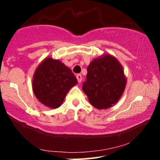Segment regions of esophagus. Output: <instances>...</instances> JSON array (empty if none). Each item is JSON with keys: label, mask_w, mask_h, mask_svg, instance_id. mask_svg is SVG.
<instances>
[{"label": "esophagus", "mask_w": 160, "mask_h": 160, "mask_svg": "<svg viewBox=\"0 0 160 160\" xmlns=\"http://www.w3.org/2000/svg\"><path fill=\"white\" fill-rule=\"evenodd\" d=\"M77 79H78V82H81V81H82V75L81 74H78L77 75Z\"/></svg>", "instance_id": "esophagus-1"}]
</instances>
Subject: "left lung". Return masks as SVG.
<instances>
[{"instance_id":"1","label":"left lung","mask_w":160,"mask_h":160,"mask_svg":"<svg viewBox=\"0 0 160 160\" xmlns=\"http://www.w3.org/2000/svg\"><path fill=\"white\" fill-rule=\"evenodd\" d=\"M122 66L111 54L94 58L87 68L82 91L93 107L108 109L120 100L126 86Z\"/></svg>"}]
</instances>
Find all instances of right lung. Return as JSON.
Here are the masks:
<instances>
[{
    "mask_svg": "<svg viewBox=\"0 0 160 160\" xmlns=\"http://www.w3.org/2000/svg\"><path fill=\"white\" fill-rule=\"evenodd\" d=\"M78 83L71 70L60 60L44 58L34 71L32 80L34 94L40 102L49 108H58L68 91Z\"/></svg>",
    "mask_w": 160,
    "mask_h": 160,
    "instance_id": "obj_1",
    "label": "right lung"
}]
</instances>
